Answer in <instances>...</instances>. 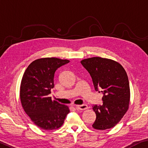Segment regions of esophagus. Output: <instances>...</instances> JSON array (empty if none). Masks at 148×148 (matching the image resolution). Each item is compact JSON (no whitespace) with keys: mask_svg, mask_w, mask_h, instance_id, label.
<instances>
[{"mask_svg":"<svg viewBox=\"0 0 148 148\" xmlns=\"http://www.w3.org/2000/svg\"><path fill=\"white\" fill-rule=\"evenodd\" d=\"M76 109L78 110H80V111H84V110H86L88 109V106L86 105H77Z\"/></svg>","mask_w":148,"mask_h":148,"instance_id":"34e87169","label":"esophagus"}]
</instances>
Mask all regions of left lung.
Wrapping results in <instances>:
<instances>
[{
  "label": "left lung",
  "mask_w": 148,
  "mask_h": 148,
  "mask_svg": "<svg viewBox=\"0 0 148 148\" xmlns=\"http://www.w3.org/2000/svg\"><path fill=\"white\" fill-rule=\"evenodd\" d=\"M80 63L90 74L95 90H101L104 94L103 105L92 107L97 116L92 127L98 130L113 127L130 107V88L125 70L119 62L108 58L92 57Z\"/></svg>",
  "instance_id": "obj_1"
}]
</instances>
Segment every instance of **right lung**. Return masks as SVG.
<instances>
[{"label": "right lung", "instance_id": "add662e5", "mask_svg": "<svg viewBox=\"0 0 148 148\" xmlns=\"http://www.w3.org/2000/svg\"><path fill=\"white\" fill-rule=\"evenodd\" d=\"M70 61L57 58H43L32 62L25 71L20 86V99L33 123L44 130H54L63 125L69 113L68 106L49 97L54 87V74Z\"/></svg>", "mask_w": 148, "mask_h": 148}]
</instances>
